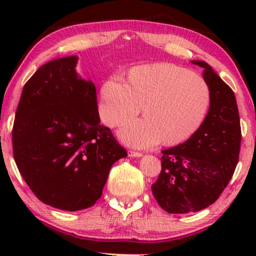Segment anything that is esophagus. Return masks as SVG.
Masks as SVG:
<instances>
[{
	"instance_id": "obj_1",
	"label": "esophagus",
	"mask_w": 256,
	"mask_h": 256,
	"mask_svg": "<svg viewBox=\"0 0 256 256\" xmlns=\"http://www.w3.org/2000/svg\"><path fill=\"white\" fill-rule=\"evenodd\" d=\"M142 152H134V150H128V156L130 158H140L142 156Z\"/></svg>"
}]
</instances>
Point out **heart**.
Masks as SVG:
<instances>
[{"instance_id": "heart-1", "label": "heart", "mask_w": 256, "mask_h": 256, "mask_svg": "<svg viewBox=\"0 0 256 256\" xmlns=\"http://www.w3.org/2000/svg\"><path fill=\"white\" fill-rule=\"evenodd\" d=\"M146 118L119 132L126 144L149 148L184 142L204 122L210 90L204 79L172 64H142L132 70L128 84L113 76L101 89L100 116L108 126H122L142 110Z\"/></svg>"}]
</instances>
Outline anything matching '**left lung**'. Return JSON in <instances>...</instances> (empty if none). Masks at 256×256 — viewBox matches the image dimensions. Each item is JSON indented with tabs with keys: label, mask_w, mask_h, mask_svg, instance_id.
<instances>
[{
	"label": "left lung",
	"mask_w": 256,
	"mask_h": 256,
	"mask_svg": "<svg viewBox=\"0 0 256 256\" xmlns=\"http://www.w3.org/2000/svg\"><path fill=\"white\" fill-rule=\"evenodd\" d=\"M210 110L201 126L182 144L162 150L161 173L152 185L154 198L172 214L198 212L218 200L238 162L240 125L234 91L204 61Z\"/></svg>",
	"instance_id": "1"
}]
</instances>
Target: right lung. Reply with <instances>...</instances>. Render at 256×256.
Here are the masks:
<instances>
[{"instance_id": "obj_1", "label": "right lung", "mask_w": 256, "mask_h": 256, "mask_svg": "<svg viewBox=\"0 0 256 256\" xmlns=\"http://www.w3.org/2000/svg\"><path fill=\"white\" fill-rule=\"evenodd\" d=\"M78 56L49 61L22 89L13 132L14 160L43 204L82 210L101 198L110 167L128 152L101 125L96 88L76 71Z\"/></svg>"}]
</instances>
